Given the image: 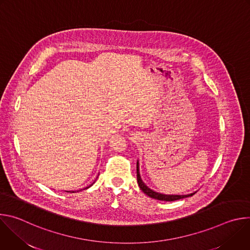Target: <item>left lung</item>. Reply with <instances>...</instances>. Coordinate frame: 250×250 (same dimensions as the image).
I'll use <instances>...</instances> for the list:
<instances>
[{
  "mask_svg": "<svg viewBox=\"0 0 250 250\" xmlns=\"http://www.w3.org/2000/svg\"><path fill=\"white\" fill-rule=\"evenodd\" d=\"M136 176H137V183H138V186H139L140 190L144 192L145 194H146L147 196H149L150 198H153V199H156V200H159V201L172 202V201L191 197L196 193L195 192V193H191V194H188V195H165V194H161V193H158V192H155V191L151 190L150 188H148L145 184L144 181L141 180V177H140V174H139V163H138V161L136 163Z\"/></svg>",
  "mask_w": 250,
  "mask_h": 250,
  "instance_id": "8db88e82",
  "label": "left lung"
}]
</instances>
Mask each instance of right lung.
<instances>
[{"mask_svg":"<svg viewBox=\"0 0 250 250\" xmlns=\"http://www.w3.org/2000/svg\"><path fill=\"white\" fill-rule=\"evenodd\" d=\"M94 183H95V182H94ZM94 183H93V184H94ZM93 184H91V185H90V186H88V187H86V188H85V189H88V188H90V187H91V186H92V185H93ZM66 192H68V193H69V192H70V193H74V191H72V192H71V191H66Z\"/></svg>","mask_w":250,"mask_h":250,"instance_id":"obj_1","label":"right lung"}]
</instances>
